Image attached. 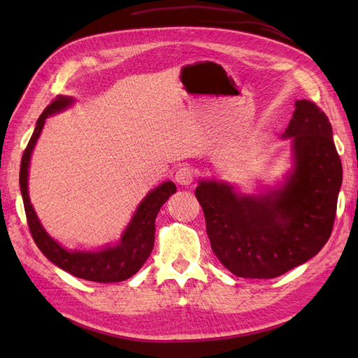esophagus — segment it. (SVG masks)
Listing matches in <instances>:
<instances>
[{
	"mask_svg": "<svg viewBox=\"0 0 358 358\" xmlns=\"http://www.w3.org/2000/svg\"><path fill=\"white\" fill-rule=\"evenodd\" d=\"M175 179H176L178 183H180V185L188 187V185H191L192 180H194V170H192L191 167L183 166V167H180V169L176 171Z\"/></svg>",
	"mask_w": 358,
	"mask_h": 358,
	"instance_id": "1",
	"label": "esophagus"
}]
</instances>
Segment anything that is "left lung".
Instances as JSON below:
<instances>
[{
    "mask_svg": "<svg viewBox=\"0 0 358 358\" xmlns=\"http://www.w3.org/2000/svg\"><path fill=\"white\" fill-rule=\"evenodd\" d=\"M282 137L291 138L294 167L279 189L242 196L216 180L196 188L212 251L239 278L284 275L315 257L333 230L342 162L329 117L297 100Z\"/></svg>",
    "mask_w": 358,
    "mask_h": 358,
    "instance_id": "left-lung-1",
    "label": "left lung"
}]
</instances>
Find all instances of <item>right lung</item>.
<instances>
[{
    "label": "right lung",
    "instance_id": "obj_1",
    "mask_svg": "<svg viewBox=\"0 0 358 358\" xmlns=\"http://www.w3.org/2000/svg\"><path fill=\"white\" fill-rule=\"evenodd\" d=\"M73 101L74 100L71 96L58 95L37 119L34 133H32L28 146L24 150L22 161H20L19 185L24 199L28 227L32 239H34L43 255L49 258L59 268L66 270V272L76 278L92 280V282H121V280L136 275L140 267L145 264L150 252H152L155 241V218L161 206L169 200L171 194L176 192V185L169 180L162 182L159 187L150 191L142 200V203L138 204L121 241L115 246H106L104 249L94 252L69 251L57 241H53L46 230L43 229L41 222L37 218V213L31 204L28 196V169L32 149H34L37 143L43 125L46 122V117L67 109L69 106L73 104Z\"/></svg>",
    "mask_w": 358,
    "mask_h": 358
}]
</instances>
